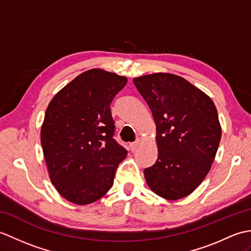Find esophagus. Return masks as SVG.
I'll return each instance as SVG.
<instances>
[{"mask_svg":"<svg viewBox=\"0 0 251 251\" xmlns=\"http://www.w3.org/2000/svg\"><path fill=\"white\" fill-rule=\"evenodd\" d=\"M138 145H139V141L132 142V143H130V144H129V149H130L131 152H135V151H136V150H137V148H138Z\"/></svg>","mask_w":251,"mask_h":251,"instance_id":"obj_1","label":"esophagus"}]
</instances>
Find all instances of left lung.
I'll use <instances>...</instances> for the list:
<instances>
[{"label":"left lung","instance_id":"8db88e82","mask_svg":"<svg viewBox=\"0 0 251 251\" xmlns=\"http://www.w3.org/2000/svg\"><path fill=\"white\" fill-rule=\"evenodd\" d=\"M156 124L158 157L144 169L156 195L177 200L205 178L221 138L217 109L205 93L176 75L158 73L133 79Z\"/></svg>","mask_w":251,"mask_h":251}]
</instances>
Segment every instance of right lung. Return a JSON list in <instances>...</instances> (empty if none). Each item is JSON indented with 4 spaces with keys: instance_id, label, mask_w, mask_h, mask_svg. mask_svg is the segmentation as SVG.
Listing matches in <instances>:
<instances>
[{
    "instance_id": "obj_1",
    "label": "right lung",
    "mask_w": 251,
    "mask_h": 251,
    "mask_svg": "<svg viewBox=\"0 0 251 251\" xmlns=\"http://www.w3.org/2000/svg\"><path fill=\"white\" fill-rule=\"evenodd\" d=\"M127 78L102 69L75 77L52 98L40 131L49 176L75 204L100 199L112 187L127 151L115 141L111 104Z\"/></svg>"
}]
</instances>
